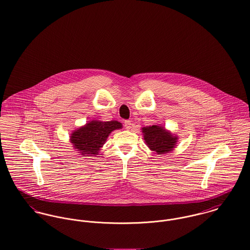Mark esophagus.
<instances>
[{
	"mask_svg": "<svg viewBox=\"0 0 250 250\" xmlns=\"http://www.w3.org/2000/svg\"><path fill=\"white\" fill-rule=\"evenodd\" d=\"M124 126H125V128H126L127 130H130V129L132 128V122H131V120H125Z\"/></svg>",
	"mask_w": 250,
	"mask_h": 250,
	"instance_id": "34e87169",
	"label": "esophagus"
}]
</instances>
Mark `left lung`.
Here are the masks:
<instances>
[{
    "mask_svg": "<svg viewBox=\"0 0 250 250\" xmlns=\"http://www.w3.org/2000/svg\"><path fill=\"white\" fill-rule=\"evenodd\" d=\"M141 131L146 145L158 155L171 153L177 147L179 137L166 130L163 126H146Z\"/></svg>",
    "mask_w": 250,
    "mask_h": 250,
    "instance_id": "left-lung-1",
    "label": "left lung"
}]
</instances>
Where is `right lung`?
Masks as SVG:
<instances>
[{"label":"right lung","mask_w":250,"mask_h":250,"mask_svg":"<svg viewBox=\"0 0 250 250\" xmlns=\"http://www.w3.org/2000/svg\"><path fill=\"white\" fill-rule=\"evenodd\" d=\"M121 128L122 124L116 120H91L70 134L69 142L80 156L94 157L98 155L110 134Z\"/></svg>","instance_id":"obj_1"}]
</instances>
